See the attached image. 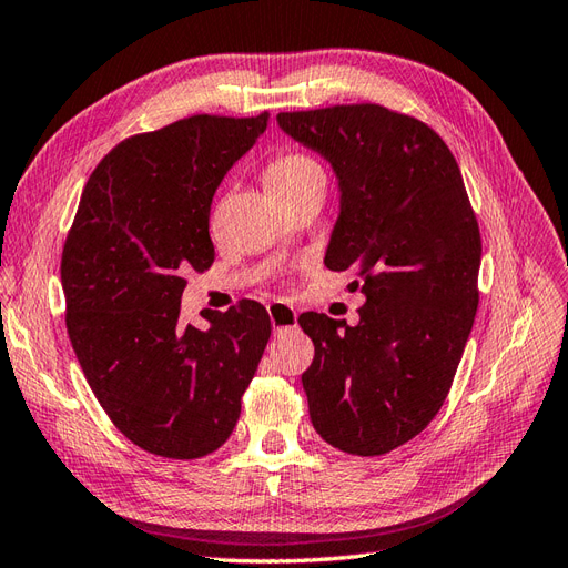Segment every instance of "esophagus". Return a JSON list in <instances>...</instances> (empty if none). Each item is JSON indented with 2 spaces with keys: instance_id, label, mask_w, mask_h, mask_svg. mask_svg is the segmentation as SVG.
<instances>
[{
  "instance_id": "1",
  "label": "esophagus",
  "mask_w": 568,
  "mask_h": 568,
  "mask_svg": "<svg viewBox=\"0 0 568 568\" xmlns=\"http://www.w3.org/2000/svg\"><path fill=\"white\" fill-rule=\"evenodd\" d=\"M268 318L273 324V331H287V328H295L297 326V312L290 307L285 302H271L268 304Z\"/></svg>"
}]
</instances>
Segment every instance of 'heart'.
I'll return each mask as SVG.
<instances>
[{
    "label": "heart",
    "mask_w": 568,
    "mask_h": 568,
    "mask_svg": "<svg viewBox=\"0 0 568 568\" xmlns=\"http://www.w3.org/2000/svg\"><path fill=\"white\" fill-rule=\"evenodd\" d=\"M312 182H326V174L318 160L307 153L278 155L266 168V186L273 194L293 192V189H302Z\"/></svg>",
    "instance_id": "1"
}]
</instances>
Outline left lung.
<instances>
[{
  "label": "left lung",
  "mask_w": 568,
  "mask_h": 568,
  "mask_svg": "<svg viewBox=\"0 0 568 568\" xmlns=\"http://www.w3.org/2000/svg\"><path fill=\"white\" fill-rule=\"evenodd\" d=\"M278 126L338 180L324 264L357 273V326L307 312L302 374L322 439L353 456L410 442L439 413L477 312L483 242L442 136L382 105L281 112Z\"/></svg>",
  "instance_id": "1"
}]
</instances>
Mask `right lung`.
I'll return each mask as SVG.
<instances>
[{"mask_svg":"<svg viewBox=\"0 0 568 568\" xmlns=\"http://www.w3.org/2000/svg\"><path fill=\"white\" fill-rule=\"evenodd\" d=\"M258 118L196 114L139 134L85 184L62 254L67 331L85 382L126 439L201 458L237 425L271 336L254 300L180 324L186 271L213 264L209 215L227 170L266 132Z\"/></svg>","mask_w":568,"mask_h":568,"instance_id":"1","label":"right lung"}]
</instances>
